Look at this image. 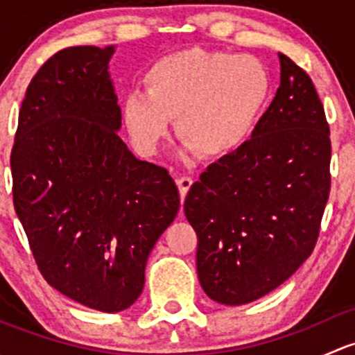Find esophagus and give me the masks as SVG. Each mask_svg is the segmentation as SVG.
<instances>
[{
	"label": "esophagus",
	"instance_id": "esophagus-1",
	"mask_svg": "<svg viewBox=\"0 0 355 355\" xmlns=\"http://www.w3.org/2000/svg\"><path fill=\"white\" fill-rule=\"evenodd\" d=\"M177 185H178V192H180V199L184 200L185 198H187V192L192 185V178L191 177H180L177 180Z\"/></svg>",
	"mask_w": 355,
	"mask_h": 355
}]
</instances>
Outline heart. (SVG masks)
I'll use <instances>...</instances> for the list:
<instances>
[{"mask_svg": "<svg viewBox=\"0 0 355 355\" xmlns=\"http://www.w3.org/2000/svg\"><path fill=\"white\" fill-rule=\"evenodd\" d=\"M121 118L135 148L155 155L177 116L182 142L202 157H223L249 141L271 98V75L254 56L202 48L171 53L144 73Z\"/></svg>", "mask_w": 355, "mask_h": 355, "instance_id": "1", "label": "heart"}]
</instances>
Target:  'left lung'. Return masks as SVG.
Masks as SVG:
<instances>
[{"label": "left lung", "mask_w": 355, "mask_h": 355, "mask_svg": "<svg viewBox=\"0 0 355 355\" xmlns=\"http://www.w3.org/2000/svg\"><path fill=\"white\" fill-rule=\"evenodd\" d=\"M280 58V87L249 141L200 173L184 211L206 295L242 306L311 256L330 196V127L309 75Z\"/></svg>", "instance_id": "1"}]
</instances>
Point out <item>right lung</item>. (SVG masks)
<instances>
[{
  "mask_svg": "<svg viewBox=\"0 0 355 355\" xmlns=\"http://www.w3.org/2000/svg\"><path fill=\"white\" fill-rule=\"evenodd\" d=\"M114 46L56 53L28 84L12 149L13 204L44 280L103 313L130 307L180 196L116 132Z\"/></svg>",
  "mask_w": 355,
  "mask_h": 355,
  "instance_id": "obj_1",
  "label": "right lung"
}]
</instances>
